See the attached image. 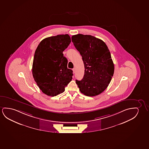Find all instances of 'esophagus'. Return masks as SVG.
Masks as SVG:
<instances>
[{
    "label": "esophagus",
    "mask_w": 149,
    "mask_h": 149,
    "mask_svg": "<svg viewBox=\"0 0 149 149\" xmlns=\"http://www.w3.org/2000/svg\"><path fill=\"white\" fill-rule=\"evenodd\" d=\"M73 71L74 73H75L76 72V69L75 68H74L73 69Z\"/></svg>",
    "instance_id": "34e87169"
}]
</instances>
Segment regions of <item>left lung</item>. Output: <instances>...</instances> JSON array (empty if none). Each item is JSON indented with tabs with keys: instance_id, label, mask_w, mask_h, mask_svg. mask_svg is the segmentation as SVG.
<instances>
[{
	"instance_id": "8db88e82",
	"label": "left lung",
	"mask_w": 149,
	"mask_h": 149,
	"mask_svg": "<svg viewBox=\"0 0 149 149\" xmlns=\"http://www.w3.org/2000/svg\"><path fill=\"white\" fill-rule=\"evenodd\" d=\"M72 41L82 56L84 74L81 80H76L81 93L95 96L103 92L110 84L114 65L107 45L101 39L90 35H75Z\"/></svg>"
}]
</instances>
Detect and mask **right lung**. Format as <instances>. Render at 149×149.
Wrapping results in <instances>:
<instances>
[{"instance_id": "right-lung-1", "label": "right lung", "mask_w": 149, "mask_h": 149, "mask_svg": "<svg viewBox=\"0 0 149 149\" xmlns=\"http://www.w3.org/2000/svg\"><path fill=\"white\" fill-rule=\"evenodd\" d=\"M68 34L58 35L43 39L35 52L32 66L33 77L43 93L55 96L65 91L73 75L68 69L63 51L71 42Z\"/></svg>"}]
</instances>
